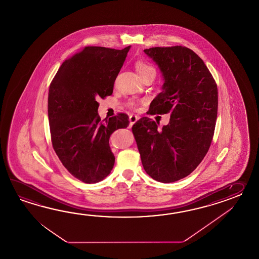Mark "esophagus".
Here are the masks:
<instances>
[{"instance_id":"34e87169","label":"esophagus","mask_w":259,"mask_h":259,"mask_svg":"<svg viewBox=\"0 0 259 259\" xmlns=\"http://www.w3.org/2000/svg\"><path fill=\"white\" fill-rule=\"evenodd\" d=\"M138 119H139V116H134V115H132V116H130V123H131V125L135 124L138 121Z\"/></svg>"}]
</instances>
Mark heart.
<instances>
[{
    "label": "heart",
    "mask_w": 259,
    "mask_h": 259,
    "mask_svg": "<svg viewBox=\"0 0 259 259\" xmlns=\"http://www.w3.org/2000/svg\"><path fill=\"white\" fill-rule=\"evenodd\" d=\"M136 69H137L138 73L142 78L146 77V76H149V75H155L156 74L154 66L146 64V63H143V62H138L136 64ZM130 105L132 107H134L135 104L132 102V103H130Z\"/></svg>",
    "instance_id": "1"
}]
</instances>
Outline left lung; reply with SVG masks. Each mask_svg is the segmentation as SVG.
Returning a JSON list of instances; mask_svg holds the SVG:
<instances>
[{"mask_svg": "<svg viewBox=\"0 0 259 259\" xmlns=\"http://www.w3.org/2000/svg\"><path fill=\"white\" fill-rule=\"evenodd\" d=\"M159 67L162 93L151 103V115L171 113L158 131L143 117L132 127L143 168L157 182L170 183L193 172L208 152L218 114V88L208 68L187 47L143 50Z\"/></svg>", "mask_w": 259, "mask_h": 259, "instance_id": "obj_1", "label": "left lung"}]
</instances>
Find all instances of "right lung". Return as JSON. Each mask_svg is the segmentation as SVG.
I'll return each mask as SVG.
<instances>
[{
    "mask_svg": "<svg viewBox=\"0 0 259 259\" xmlns=\"http://www.w3.org/2000/svg\"><path fill=\"white\" fill-rule=\"evenodd\" d=\"M130 49L84 47L61 65L50 85L53 147L66 169L85 183L100 182L110 174L115 164L111 134L130 124L125 114L102 121L96 101L113 94Z\"/></svg>",
    "mask_w": 259,
    "mask_h": 259,
    "instance_id": "right-lung-1",
    "label": "right lung"
}]
</instances>
